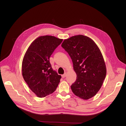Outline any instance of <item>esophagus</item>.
<instances>
[{"label":"esophagus","instance_id":"34e87169","mask_svg":"<svg viewBox=\"0 0 126 126\" xmlns=\"http://www.w3.org/2000/svg\"><path fill=\"white\" fill-rule=\"evenodd\" d=\"M66 74H63V75H61V76H62V77L63 78H65L66 77Z\"/></svg>","mask_w":126,"mask_h":126}]
</instances>
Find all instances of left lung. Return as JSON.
Returning <instances> with one entry per match:
<instances>
[{"instance_id":"left-lung-1","label":"left lung","mask_w":126,"mask_h":126,"mask_svg":"<svg viewBox=\"0 0 126 126\" xmlns=\"http://www.w3.org/2000/svg\"><path fill=\"white\" fill-rule=\"evenodd\" d=\"M61 46L68 53L77 75L71 88L73 93L84 100L94 97L100 89L106 75L103 55L96 44L82 35L64 40Z\"/></svg>"}]
</instances>
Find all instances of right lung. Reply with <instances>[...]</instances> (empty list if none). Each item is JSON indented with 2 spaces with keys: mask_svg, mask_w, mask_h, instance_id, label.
<instances>
[{
  "mask_svg": "<svg viewBox=\"0 0 126 126\" xmlns=\"http://www.w3.org/2000/svg\"><path fill=\"white\" fill-rule=\"evenodd\" d=\"M63 39L52 36H42L28 47L22 64L23 77L31 90L39 98L54 92L61 78L54 71L49 59Z\"/></svg>",
  "mask_w": 126,
  "mask_h": 126,
  "instance_id": "1",
  "label": "right lung"
}]
</instances>
